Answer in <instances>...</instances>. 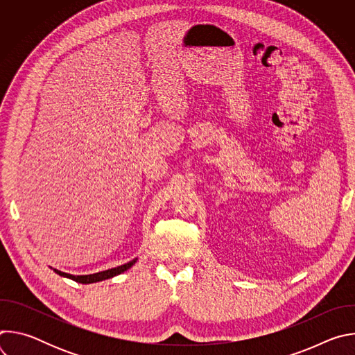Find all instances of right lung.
Returning <instances> with one entry per match:
<instances>
[{
	"mask_svg": "<svg viewBox=\"0 0 355 355\" xmlns=\"http://www.w3.org/2000/svg\"><path fill=\"white\" fill-rule=\"evenodd\" d=\"M137 261V259L123 264V266H119V267H115V268H111V270H107V271H101V272H95V274H89V275H71V274H67V272H63V271H59V270H53L56 274H59L60 277H66V278H70L76 282H80V284H92V282H99V281H104V279H108V278H112V277H116L122 272H125L126 270H129L135 263Z\"/></svg>",
	"mask_w": 355,
	"mask_h": 355,
	"instance_id": "right-lung-1",
	"label": "right lung"
}]
</instances>
